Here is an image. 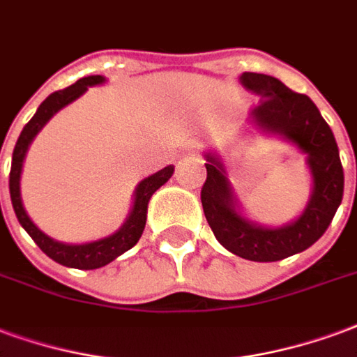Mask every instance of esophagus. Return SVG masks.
Here are the masks:
<instances>
[{"mask_svg": "<svg viewBox=\"0 0 357 357\" xmlns=\"http://www.w3.org/2000/svg\"><path fill=\"white\" fill-rule=\"evenodd\" d=\"M184 150H186V152H192V150H196V142H188V144L184 146Z\"/></svg>", "mask_w": 357, "mask_h": 357, "instance_id": "obj_1", "label": "esophagus"}]
</instances>
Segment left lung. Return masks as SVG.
<instances>
[{"label": "left lung", "instance_id": "8db88e82", "mask_svg": "<svg viewBox=\"0 0 357 357\" xmlns=\"http://www.w3.org/2000/svg\"><path fill=\"white\" fill-rule=\"evenodd\" d=\"M239 82L261 96L259 106L251 112V121L306 153L314 184L312 196L303 215L291 225L266 228L251 222L238 211L222 161L215 153H205L207 178L202 188V205L215 238L230 253L247 261L275 262L303 253L324 236L342 202L344 173L331 127L308 96L266 74L243 72Z\"/></svg>", "mask_w": 357, "mask_h": 357}]
</instances>
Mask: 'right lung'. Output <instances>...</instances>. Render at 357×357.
Wrapping results in <instances>:
<instances>
[{"label": "right lung", "instance_id": "obj_1", "mask_svg": "<svg viewBox=\"0 0 357 357\" xmlns=\"http://www.w3.org/2000/svg\"><path fill=\"white\" fill-rule=\"evenodd\" d=\"M104 82L106 79L102 75H87V77L77 79L74 85H70L66 89L54 91L53 95L47 96L45 100L40 104L38 112L33 114V118L24 125V129L18 137L15 150H13L11 173H9V192H11L13 209H15V215H17L20 226L30 234V238L36 241V245L40 247L49 259H53L54 262H59L62 266L79 268V270H95V268L106 266L114 259H118L119 255L129 251L132 245H137V241L140 239L142 230L146 226L150 197H152L155 190L163 186L171 178L173 171H175L173 165H167L165 169H161L158 173L144 178V181H140L137 190H135V202H132V209L129 213V217H127V220H125L118 232L112 234L108 238L96 239V241H91V243H82V245H70V243H62V241L49 238L30 220L28 213L24 211V205H22V197H20V173H22V163H24V155L28 152L30 142L41 131V127L53 118L61 108L74 102L75 98H79L87 91V87L100 85Z\"/></svg>", "mask_w": 357, "mask_h": 357}]
</instances>
